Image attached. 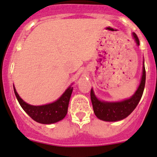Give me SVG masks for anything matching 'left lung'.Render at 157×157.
<instances>
[{
    "instance_id": "left-lung-1",
    "label": "left lung",
    "mask_w": 157,
    "mask_h": 157,
    "mask_svg": "<svg viewBox=\"0 0 157 157\" xmlns=\"http://www.w3.org/2000/svg\"><path fill=\"white\" fill-rule=\"evenodd\" d=\"M133 36L136 42L137 45H140V40L136 34L133 33ZM143 71L142 79L138 89L134 94L128 99L121 101L107 102L98 100L93 93V89L90 91V98L92 101L93 111L95 115L101 120L106 121H117L124 119L134 110L137 105L140 102L145 85V68L143 61Z\"/></svg>"
}]
</instances>
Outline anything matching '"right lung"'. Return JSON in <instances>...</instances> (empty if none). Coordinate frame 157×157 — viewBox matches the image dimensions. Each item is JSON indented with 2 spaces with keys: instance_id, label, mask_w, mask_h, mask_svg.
<instances>
[{
  "instance_id": "add662e5",
  "label": "right lung",
  "mask_w": 157,
  "mask_h": 157,
  "mask_svg": "<svg viewBox=\"0 0 157 157\" xmlns=\"http://www.w3.org/2000/svg\"><path fill=\"white\" fill-rule=\"evenodd\" d=\"M13 88L15 96L24 111L37 122L41 124H52L61 121L67 113L68 105L73 92L72 87H68L57 101L41 106H33L26 103L17 94L14 86Z\"/></svg>"
}]
</instances>
